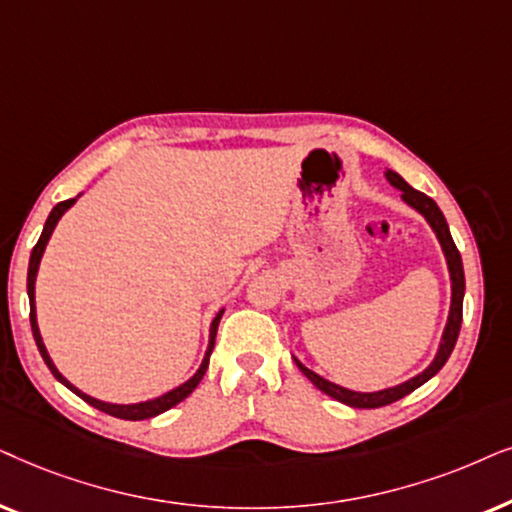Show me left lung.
Segmentation results:
<instances>
[{
  "label": "left lung",
  "instance_id": "1",
  "mask_svg": "<svg viewBox=\"0 0 512 512\" xmlns=\"http://www.w3.org/2000/svg\"><path fill=\"white\" fill-rule=\"evenodd\" d=\"M386 180L391 182L395 189H400V192H403V201L407 203V206H412L414 210H417V213L424 215L426 222L431 224V229L435 231V236H438V241L442 245V252H445L449 278H452V306H449V318H447L445 332H442L440 349H438V353H435L433 363L428 365L424 372L417 374V377L407 379V381H403V384H398V386H393V388H384V391H374V393L349 391V388L332 384V381L323 379V377H320V374L311 372L309 367H304L295 358L297 367L306 374V379H309L313 386L320 388V391L330 395V398L339 400V403H344V405H349V407H358V410H374V407L391 405V403H395V400H400V398H405V395H410L414 388H419L421 384H426L428 379L435 377V374L442 370V365H445L447 358L452 356L456 339H459L461 311H463V290H466V278H463L461 255H459V250H456V245L452 241V234H449L447 220H445V215H442V210L438 208V203H435L431 196H426L424 192H417V189L407 185L403 177H400L398 173H393V170H386Z\"/></svg>",
  "mask_w": 512,
  "mask_h": 512
}]
</instances>
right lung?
<instances>
[{
	"label": "right lung",
	"instance_id": "right-lung-1",
	"mask_svg": "<svg viewBox=\"0 0 512 512\" xmlns=\"http://www.w3.org/2000/svg\"><path fill=\"white\" fill-rule=\"evenodd\" d=\"M74 201H77V199L60 201L58 206L51 210L49 220H46V224H44L42 236H39V241H37V245H34V248H32V255H30V267H27V297H30V325H32L34 342H37V349H39V353H42L44 363L49 365V370H51L53 377H56V379L60 381V384H65L67 388H70L72 393H77L81 400H86L88 405H93L95 410L105 412V414H109V417H119V419H128V421L152 419V417H156V414L166 412V410H170V407H175L177 403H182V400H185L187 395L192 393L196 386H199V381L203 379V374H206V370H208L210 353H213V346H215L217 325H220V318H222V313H224V311L217 313V316L213 318V323H210L208 351H206V356H203V363H201V367H199V370H196V374H194L192 379H187L185 384H180L177 388H173V391L163 393V395H159V398H154V400H145V403H135V405H114V403H102V400H98V398H91V395L81 393L79 388H77V386H72L70 381H67V379L63 377V374L58 372V367L53 365V360H51V356H49V351H46V346H44V342H42V335H39L37 309H34V281H37L39 262H42V255H44V250H46V243H49V238H51V234H53V229H56L58 220H60V217L65 215V210H70V208L74 206Z\"/></svg>",
	"mask_w": 512,
	"mask_h": 512
}]
</instances>
